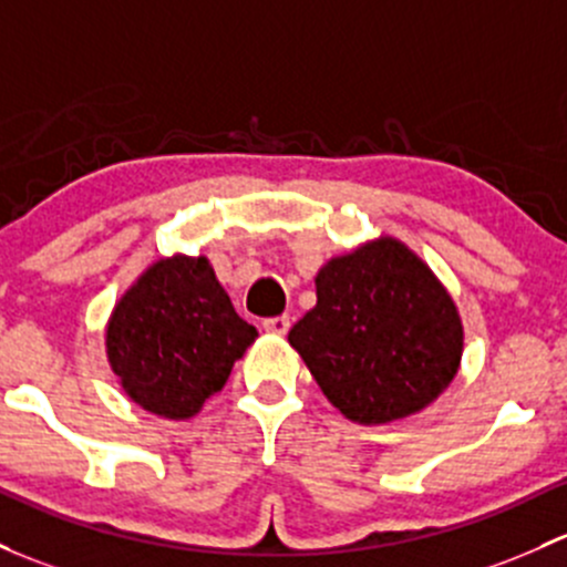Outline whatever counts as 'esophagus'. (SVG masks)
I'll use <instances>...</instances> for the list:
<instances>
[{
  "instance_id": "1",
  "label": "esophagus",
  "mask_w": 567,
  "mask_h": 567,
  "mask_svg": "<svg viewBox=\"0 0 567 567\" xmlns=\"http://www.w3.org/2000/svg\"><path fill=\"white\" fill-rule=\"evenodd\" d=\"M264 329H266L268 333H279V337H282V333H288V329H290V318H288V315H277V318H266V320H264Z\"/></svg>"
}]
</instances>
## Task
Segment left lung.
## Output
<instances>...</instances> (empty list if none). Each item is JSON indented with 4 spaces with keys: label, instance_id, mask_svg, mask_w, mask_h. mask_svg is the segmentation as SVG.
<instances>
[{
    "label": "left lung",
    "instance_id": "1",
    "mask_svg": "<svg viewBox=\"0 0 567 567\" xmlns=\"http://www.w3.org/2000/svg\"><path fill=\"white\" fill-rule=\"evenodd\" d=\"M318 303L288 333L320 391L359 424L424 410L454 380L462 320L429 268L393 238L320 268Z\"/></svg>",
    "mask_w": 567,
    "mask_h": 567
}]
</instances>
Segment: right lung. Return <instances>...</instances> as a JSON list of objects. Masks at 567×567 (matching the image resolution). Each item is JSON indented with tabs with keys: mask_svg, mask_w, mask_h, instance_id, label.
<instances>
[{
	"mask_svg": "<svg viewBox=\"0 0 567 567\" xmlns=\"http://www.w3.org/2000/svg\"><path fill=\"white\" fill-rule=\"evenodd\" d=\"M258 329L236 315L206 258L159 260L109 320V361L148 413L189 419L230 378Z\"/></svg>",
	"mask_w": 567,
	"mask_h": 567,
	"instance_id": "1",
	"label": "right lung"
}]
</instances>
